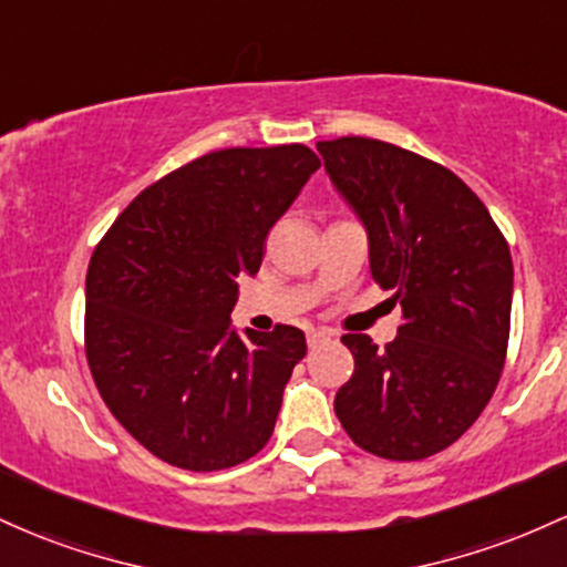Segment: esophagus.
Returning <instances> with one entry per match:
<instances>
[{
  "label": "esophagus",
  "mask_w": 567,
  "mask_h": 567,
  "mask_svg": "<svg viewBox=\"0 0 567 567\" xmlns=\"http://www.w3.org/2000/svg\"><path fill=\"white\" fill-rule=\"evenodd\" d=\"M306 341H309V349H317L320 343L330 341V333H328V330H311V333L306 336Z\"/></svg>",
  "instance_id": "1"
}]
</instances>
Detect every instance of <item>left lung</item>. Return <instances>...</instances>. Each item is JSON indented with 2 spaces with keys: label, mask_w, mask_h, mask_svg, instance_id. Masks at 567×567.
<instances>
[{
  "label": "left lung",
  "mask_w": 567,
  "mask_h": 567,
  "mask_svg": "<svg viewBox=\"0 0 567 567\" xmlns=\"http://www.w3.org/2000/svg\"><path fill=\"white\" fill-rule=\"evenodd\" d=\"M324 171L368 231L370 275L402 306L392 343L341 338L354 373L336 415L362 451L421 461L480 419L506 360L512 256L458 175L375 138L320 141Z\"/></svg>",
  "instance_id": "8db88e82"
}]
</instances>
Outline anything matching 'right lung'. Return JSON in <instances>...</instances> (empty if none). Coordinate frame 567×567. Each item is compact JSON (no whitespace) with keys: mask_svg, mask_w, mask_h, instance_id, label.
<instances>
[{"mask_svg":"<svg viewBox=\"0 0 567 567\" xmlns=\"http://www.w3.org/2000/svg\"><path fill=\"white\" fill-rule=\"evenodd\" d=\"M317 167L303 143L210 152L143 188L93 250L90 373L114 419L178 470H229L275 432L306 338L292 324L239 336L229 315Z\"/></svg>","mask_w":567,"mask_h":567,"instance_id":"obj_1","label":"right lung"}]
</instances>
